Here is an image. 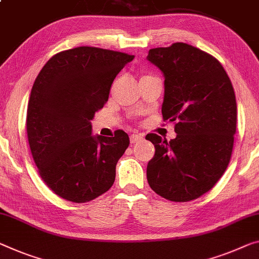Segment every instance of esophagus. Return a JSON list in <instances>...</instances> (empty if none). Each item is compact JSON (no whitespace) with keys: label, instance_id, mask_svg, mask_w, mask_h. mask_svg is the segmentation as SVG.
I'll return each instance as SVG.
<instances>
[{"label":"esophagus","instance_id":"esophagus-1","mask_svg":"<svg viewBox=\"0 0 259 259\" xmlns=\"http://www.w3.org/2000/svg\"><path fill=\"white\" fill-rule=\"evenodd\" d=\"M131 143H138L143 140V135L142 134H132L130 138Z\"/></svg>","mask_w":259,"mask_h":259}]
</instances>
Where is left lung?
I'll return each mask as SVG.
<instances>
[{
    "label": "left lung",
    "mask_w": 259,
    "mask_h": 259,
    "mask_svg": "<svg viewBox=\"0 0 259 259\" xmlns=\"http://www.w3.org/2000/svg\"><path fill=\"white\" fill-rule=\"evenodd\" d=\"M147 60L164 76L162 116L177 137L146 139L155 147L149 186L171 201H190L215 185L228 166L236 132L235 93L215 58L185 42L149 50Z\"/></svg>",
    "instance_id": "8db88e82"
}]
</instances>
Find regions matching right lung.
<instances>
[{"label": "right lung", "instance_id": "add662e5", "mask_svg": "<svg viewBox=\"0 0 259 259\" xmlns=\"http://www.w3.org/2000/svg\"><path fill=\"white\" fill-rule=\"evenodd\" d=\"M134 59L121 52L81 46L52 57L31 90L26 132L35 165L55 194L87 202L113 185L116 165L130 145L124 131L93 135L95 112Z\"/></svg>", "mask_w": 259, "mask_h": 259}]
</instances>
